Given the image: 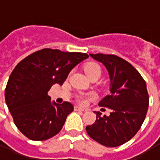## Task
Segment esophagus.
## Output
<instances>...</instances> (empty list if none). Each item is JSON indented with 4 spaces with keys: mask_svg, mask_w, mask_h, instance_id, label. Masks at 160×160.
Listing matches in <instances>:
<instances>
[{
    "mask_svg": "<svg viewBox=\"0 0 160 160\" xmlns=\"http://www.w3.org/2000/svg\"><path fill=\"white\" fill-rule=\"evenodd\" d=\"M74 110L75 111H87V109H85V108H81L80 106H75L74 107Z\"/></svg>",
    "mask_w": 160,
    "mask_h": 160,
    "instance_id": "34e87169",
    "label": "esophagus"
}]
</instances>
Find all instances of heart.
Masks as SVG:
<instances>
[{
  "label": "heart",
  "mask_w": 160,
  "mask_h": 160,
  "mask_svg": "<svg viewBox=\"0 0 160 160\" xmlns=\"http://www.w3.org/2000/svg\"><path fill=\"white\" fill-rule=\"evenodd\" d=\"M85 71L87 73V76L92 77L94 76V75H98V76H100L101 74V68L98 65L97 63L91 62L89 64H87V66L85 67ZM88 96H86V95H80L78 97V101L80 102V104H85L87 102V99H88Z\"/></svg>",
  "instance_id": "obj_1"
}]
</instances>
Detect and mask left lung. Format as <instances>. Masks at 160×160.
I'll return each instance as SVG.
<instances>
[{"mask_svg": "<svg viewBox=\"0 0 160 160\" xmlns=\"http://www.w3.org/2000/svg\"><path fill=\"white\" fill-rule=\"evenodd\" d=\"M104 64L111 79V94L98 103L109 108V116L95 111L96 121L87 126L88 135L103 146L115 148L126 143L136 134L144 122L149 96L147 84L140 73L116 55L90 54Z\"/></svg>", "mask_w": 160, "mask_h": 160, "instance_id": "1", "label": "left lung"}]
</instances>
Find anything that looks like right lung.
<instances>
[{
	"label": "right lung",
	"instance_id": "add662e5",
	"mask_svg": "<svg viewBox=\"0 0 160 160\" xmlns=\"http://www.w3.org/2000/svg\"><path fill=\"white\" fill-rule=\"evenodd\" d=\"M86 53L46 48L19 62L9 76L5 99L16 127L32 141H45L59 133L73 104L51 102L48 92L62 85L71 70L88 58Z\"/></svg>",
	"mask_w": 160,
	"mask_h": 160
}]
</instances>
